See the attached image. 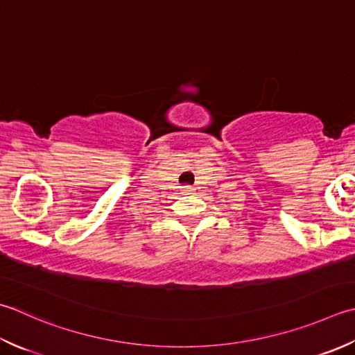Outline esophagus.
I'll list each match as a JSON object with an SVG mask.
<instances>
[{
  "label": "esophagus",
  "mask_w": 355,
  "mask_h": 355,
  "mask_svg": "<svg viewBox=\"0 0 355 355\" xmlns=\"http://www.w3.org/2000/svg\"><path fill=\"white\" fill-rule=\"evenodd\" d=\"M182 192L184 193V196H191V193L196 192V187H193V186H183Z\"/></svg>",
  "instance_id": "obj_1"
}]
</instances>
